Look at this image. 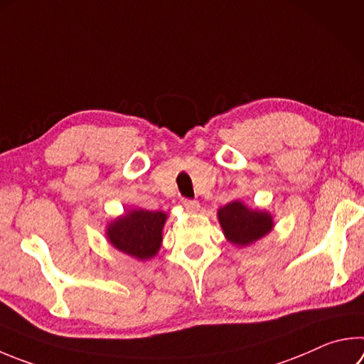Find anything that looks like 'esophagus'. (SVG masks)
Masks as SVG:
<instances>
[{"label": "esophagus", "instance_id": "esophagus-1", "mask_svg": "<svg viewBox=\"0 0 364 364\" xmlns=\"http://www.w3.org/2000/svg\"><path fill=\"white\" fill-rule=\"evenodd\" d=\"M184 205V210L189 211V213H197V211L200 210V203L197 200H189V199H184L183 200Z\"/></svg>", "mask_w": 364, "mask_h": 364}]
</instances>
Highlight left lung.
I'll return each instance as SVG.
<instances>
[{"label":"left lung","mask_w":364,"mask_h":364,"mask_svg":"<svg viewBox=\"0 0 364 364\" xmlns=\"http://www.w3.org/2000/svg\"><path fill=\"white\" fill-rule=\"evenodd\" d=\"M226 239L237 247H247L262 239L274 228V218L267 211L251 210L240 200H234L218 210Z\"/></svg>","instance_id":"1"}]
</instances>
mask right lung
Returning a JSON list of instances; mask_svg holds the SVG:
<instances>
[{
    "mask_svg": "<svg viewBox=\"0 0 364 364\" xmlns=\"http://www.w3.org/2000/svg\"><path fill=\"white\" fill-rule=\"evenodd\" d=\"M165 221L167 215L164 211L130 210L108 224L107 239L122 253L146 261L161 248Z\"/></svg>",
    "mask_w": 364,
    "mask_h": 364,
    "instance_id": "right-lung-1",
    "label": "right lung"
}]
</instances>
